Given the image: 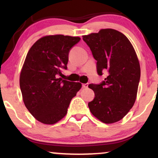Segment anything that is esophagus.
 Returning a JSON list of instances; mask_svg holds the SVG:
<instances>
[{"mask_svg":"<svg viewBox=\"0 0 158 158\" xmlns=\"http://www.w3.org/2000/svg\"><path fill=\"white\" fill-rule=\"evenodd\" d=\"M88 86H89V84H82L83 88H88Z\"/></svg>","mask_w":158,"mask_h":158,"instance_id":"1","label":"esophagus"}]
</instances>
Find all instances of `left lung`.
I'll return each mask as SVG.
<instances>
[{
	"label": "left lung",
	"instance_id": "obj_1",
	"mask_svg": "<svg viewBox=\"0 0 158 158\" xmlns=\"http://www.w3.org/2000/svg\"><path fill=\"white\" fill-rule=\"evenodd\" d=\"M97 60L99 75L107 71L100 84H89L95 98L89 103L91 114L102 123L121 120L135 102L141 69L137 53L127 37L111 28L83 35Z\"/></svg>",
	"mask_w": 158,
	"mask_h": 158
}]
</instances>
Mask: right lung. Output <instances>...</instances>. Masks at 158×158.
I'll return each instance as SVG.
<instances>
[{
  "label": "right lung",
  "mask_w": 158,
  "mask_h": 158,
  "mask_svg": "<svg viewBox=\"0 0 158 158\" xmlns=\"http://www.w3.org/2000/svg\"><path fill=\"white\" fill-rule=\"evenodd\" d=\"M80 40L63 35L44 36L26 55L20 73L21 94L26 107L42 123L53 125L65 117L81 89V83L58 77L61 69H67L69 49Z\"/></svg>",
  "instance_id": "right-lung-1"
}]
</instances>
